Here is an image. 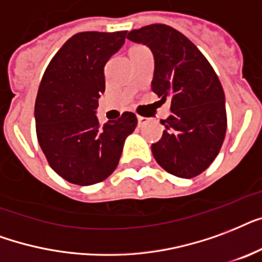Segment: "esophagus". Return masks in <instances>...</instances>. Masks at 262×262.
<instances>
[{"label": "esophagus", "mask_w": 262, "mask_h": 262, "mask_svg": "<svg viewBox=\"0 0 262 262\" xmlns=\"http://www.w3.org/2000/svg\"><path fill=\"white\" fill-rule=\"evenodd\" d=\"M147 123H149V119H147V117L138 116V124H139V127H143V125H146Z\"/></svg>", "instance_id": "esophagus-1"}]
</instances>
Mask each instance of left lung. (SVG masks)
Masks as SVG:
<instances>
[{"mask_svg": "<svg viewBox=\"0 0 262 262\" xmlns=\"http://www.w3.org/2000/svg\"><path fill=\"white\" fill-rule=\"evenodd\" d=\"M127 38L153 52L151 90L163 101L171 99V116L161 121L165 131L151 145L154 159L178 178L200 175L226 138V98L217 75L200 49L167 24L133 30Z\"/></svg>", "mask_w": 262, "mask_h": 262, "instance_id": "obj_1", "label": "left lung"}]
</instances>
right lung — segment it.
Wrapping results in <instances>:
<instances>
[{"mask_svg": "<svg viewBox=\"0 0 262 262\" xmlns=\"http://www.w3.org/2000/svg\"><path fill=\"white\" fill-rule=\"evenodd\" d=\"M127 31H86L62 45L45 71L35 99L36 137L49 165L79 186L102 182L116 169L137 116L101 124L95 116L105 91L103 67L123 46Z\"/></svg>", "mask_w": 262, "mask_h": 262, "instance_id": "right-lung-1", "label": "right lung"}]
</instances>
